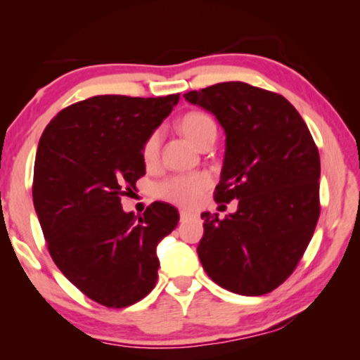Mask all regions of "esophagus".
Returning a JSON list of instances; mask_svg holds the SVG:
<instances>
[{
  "label": "esophagus",
  "instance_id": "34e87169",
  "mask_svg": "<svg viewBox=\"0 0 360 360\" xmlns=\"http://www.w3.org/2000/svg\"><path fill=\"white\" fill-rule=\"evenodd\" d=\"M179 216H181V221H187V219H192V217H197L198 214L195 211H188V210H181L179 211Z\"/></svg>",
  "mask_w": 360,
  "mask_h": 360
}]
</instances>
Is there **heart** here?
I'll list each match as a JSON object with an SVG mask.
<instances>
[{"label": "heart", "mask_w": 360, "mask_h": 360, "mask_svg": "<svg viewBox=\"0 0 360 360\" xmlns=\"http://www.w3.org/2000/svg\"><path fill=\"white\" fill-rule=\"evenodd\" d=\"M179 131L191 141L195 148L202 149L205 146L212 144L217 135L214 120L208 114L202 111H191L182 115L178 122ZM162 146V131L154 130L144 139L141 146V157L146 165L150 167L158 160ZM210 176L198 174H182L173 176L163 181L158 186V195L168 202L181 206H193L198 202L206 187L210 186Z\"/></svg>", "instance_id": "b5f03b06"}]
</instances>
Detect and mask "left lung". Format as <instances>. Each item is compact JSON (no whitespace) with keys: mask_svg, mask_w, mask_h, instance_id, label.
<instances>
[{"mask_svg":"<svg viewBox=\"0 0 360 360\" xmlns=\"http://www.w3.org/2000/svg\"><path fill=\"white\" fill-rule=\"evenodd\" d=\"M216 115L225 155L214 200H238L233 214L203 212L197 248L208 276L240 295H264L288 279L319 219V152L284 96L246 82L184 94Z\"/></svg>","mask_w":360,"mask_h":360,"instance_id":"8db88e82","label":"left lung"}]
</instances>
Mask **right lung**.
I'll list each match as a JSON object with an SVG mask.
<instances>
[{
	"mask_svg": "<svg viewBox=\"0 0 360 360\" xmlns=\"http://www.w3.org/2000/svg\"><path fill=\"white\" fill-rule=\"evenodd\" d=\"M179 94L139 98L100 95L60 111L34 160L33 205L60 271L94 302L125 308L157 283V245L179 212L155 202L135 216L120 197L146 174L144 139L178 105Z\"/></svg>",
	"mask_w": 360,
	"mask_h": 360,
	"instance_id": "1",
	"label": "right lung"
}]
</instances>
